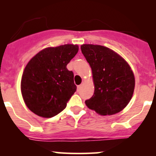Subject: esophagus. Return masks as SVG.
<instances>
[{
  "instance_id": "obj_1",
  "label": "esophagus",
  "mask_w": 156,
  "mask_h": 156,
  "mask_svg": "<svg viewBox=\"0 0 156 156\" xmlns=\"http://www.w3.org/2000/svg\"><path fill=\"white\" fill-rule=\"evenodd\" d=\"M81 88H82V85L78 86V92H79L80 89H81Z\"/></svg>"
}]
</instances>
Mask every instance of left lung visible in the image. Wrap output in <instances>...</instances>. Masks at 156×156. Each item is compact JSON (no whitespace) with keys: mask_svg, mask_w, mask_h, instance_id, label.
Returning a JSON list of instances; mask_svg holds the SVG:
<instances>
[{"mask_svg":"<svg viewBox=\"0 0 156 156\" xmlns=\"http://www.w3.org/2000/svg\"><path fill=\"white\" fill-rule=\"evenodd\" d=\"M80 49L92 68L94 84V94L85 101L87 106L103 116L121 112L131 100L135 87L129 64L104 46L85 44Z\"/></svg>","mask_w":156,"mask_h":156,"instance_id":"obj_1","label":"left lung"}]
</instances>
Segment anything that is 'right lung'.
Segmentation results:
<instances>
[{"mask_svg": "<svg viewBox=\"0 0 156 156\" xmlns=\"http://www.w3.org/2000/svg\"><path fill=\"white\" fill-rule=\"evenodd\" d=\"M78 51L77 44L47 48L27 64L21 79V92L28 108L39 117L59 114L76 91L73 71L67 64Z\"/></svg>", "mask_w": 156, "mask_h": 156, "instance_id": "add662e5", "label": "right lung"}]
</instances>
